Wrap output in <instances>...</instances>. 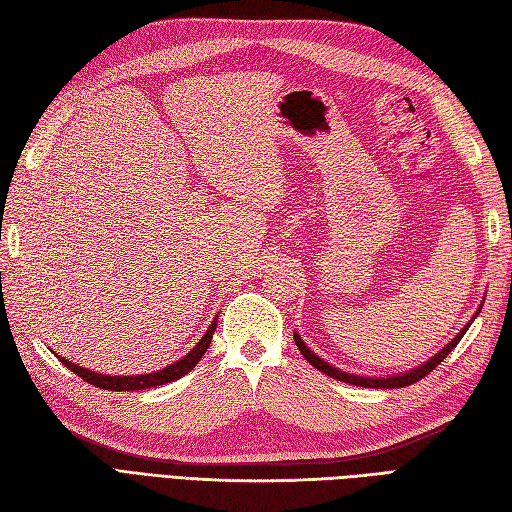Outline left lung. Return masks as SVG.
I'll return each instance as SVG.
<instances>
[{"label": "left lung", "mask_w": 512, "mask_h": 512, "mask_svg": "<svg viewBox=\"0 0 512 512\" xmlns=\"http://www.w3.org/2000/svg\"><path fill=\"white\" fill-rule=\"evenodd\" d=\"M480 313V309L476 311V316ZM469 324H471V320L465 324V329L458 333L450 344H445L435 357H430L426 363H422V365H417V368H413V370H409V372H404V374H396V376H387V378H374V376H357V374H348V372H342L339 368H333V365H329L326 363L324 359H320L316 352L313 350H309V346L303 342V339H300V335L298 333H294V342H296V346H298V350H300V355H303L313 368L316 370H320V372H324L326 376H331V378H335V381H344V383H350V385H359V387H374V389H396V387H406V385H413V383H417V381H422V378L426 376V374H430L432 370L437 368V365L450 355V352L456 348V344L461 342L463 339V335L467 333V329H469Z\"/></svg>", "instance_id": "8db88e82"}]
</instances>
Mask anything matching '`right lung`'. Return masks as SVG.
Instances as JSON below:
<instances>
[{
	"mask_svg": "<svg viewBox=\"0 0 512 512\" xmlns=\"http://www.w3.org/2000/svg\"><path fill=\"white\" fill-rule=\"evenodd\" d=\"M218 320V318H216ZM216 320L209 324L207 333L201 337V342L196 344L186 357H181L179 361L170 363L168 368L164 370H157V372H151V374H138V376H106V374H97L93 370H86L82 368V365L77 363H71L64 357H58L64 368H69L71 372H75L80 378H84L86 383L95 385L99 389H110V391H136V389H149V387H160V385H166L170 381H179L181 376H186L196 363L201 361V357L207 352L209 344H212V335L216 331Z\"/></svg>",
	"mask_w": 512,
	"mask_h": 512,
	"instance_id": "1",
	"label": "right lung"
}]
</instances>
